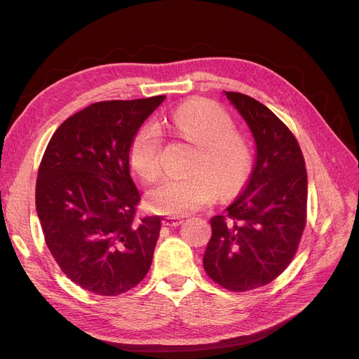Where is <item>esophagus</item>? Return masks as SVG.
<instances>
[{
    "instance_id": "esophagus-1",
    "label": "esophagus",
    "mask_w": 359,
    "mask_h": 359,
    "mask_svg": "<svg viewBox=\"0 0 359 359\" xmlns=\"http://www.w3.org/2000/svg\"><path fill=\"white\" fill-rule=\"evenodd\" d=\"M184 220L181 219V217H175V215H169V217H165V219L161 220L163 226H169V227H175V226H180Z\"/></svg>"
}]
</instances>
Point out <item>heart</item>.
I'll return each mask as SVG.
<instances>
[{
    "label": "heart",
    "instance_id": "b5f03b06",
    "mask_svg": "<svg viewBox=\"0 0 359 359\" xmlns=\"http://www.w3.org/2000/svg\"><path fill=\"white\" fill-rule=\"evenodd\" d=\"M168 126L182 139L198 145L184 178H169L147 194L153 211L186 215L205 208L217 194L231 198L240 191L253 170V149L247 137L236 132L232 116L208 100H190L168 116ZM161 133L145 124L128 147V160L144 181L161 177Z\"/></svg>",
    "mask_w": 359,
    "mask_h": 359
}]
</instances>
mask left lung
<instances>
[{
    "instance_id": "left-lung-1",
    "label": "left lung",
    "mask_w": 359,
    "mask_h": 359,
    "mask_svg": "<svg viewBox=\"0 0 359 359\" xmlns=\"http://www.w3.org/2000/svg\"><path fill=\"white\" fill-rule=\"evenodd\" d=\"M256 140V165L244 193L211 219L203 269L222 287L265 286L289 266L307 223V169L290 128L253 97L226 91Z\"/></svg>"
}]
</instances>
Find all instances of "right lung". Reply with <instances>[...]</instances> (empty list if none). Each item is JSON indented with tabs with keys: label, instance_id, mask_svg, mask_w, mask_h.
Instances as JSON below:
<instances>
[{
	"label": "right lung",
	"instance_id": "obj_1",
	"mask_svg": "<svg viewBox=\"0 0 359 359\" xmlns=\"http://www.w3.org/2000/svg\"><path fill=\"white\" fill-rule=\"evenodd\" d=\"M166 95L90 104L52 135L36 182V208L50 255L73 283L102 297L148 274L158 215L140 217L128 147Z\"/></svg>",
	"mask_w": 359,
	"mask_h": 359
}]
</instances>
